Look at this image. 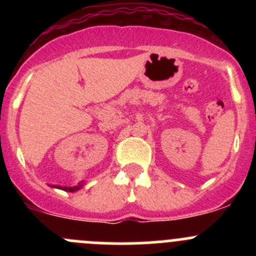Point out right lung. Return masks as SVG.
<instances>
[{
	"instance_id": "add662e5",
	"label": "right lung",
	"mask_w": 256,
	"mask_h": 256,
	"mask_svg": "<svg viewBox=\"0 0 256 256\" xmlns=\"http://www.w3.org/2000/svg\"><path fill=\"white\" fill-rule=\"evenodd\" d=\"M82 187V183H79L78 186H74V187H60V186H53V188H58V190H66V192H76V190H79Z\"/></svg>"
}]
</instances>
